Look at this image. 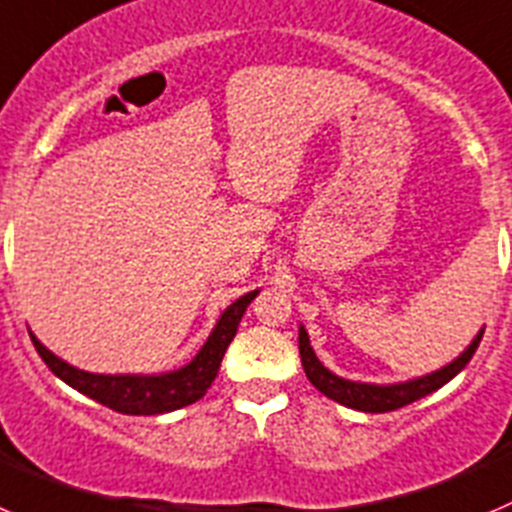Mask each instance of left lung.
I'll return each instance as SVG.
<instances>
[{"instance_id": "1", "label": "left lung", "mask_w": 512, "mask_h": 512, "mask_svg": "<svg viewBox=\"0 0 512 512\" xmlns=\"http://www.w3.org/2000/svg\"><path fill=\"white\" fill-rule=\"evenodd\" d=\"M482 334L474 336V342L459 354L454 362H449L441 370L431 372V375L416 377V380L408 382H395V385H370V382H352L344 380V377H336L334 372L326 370L324 365L319 362L316 352H313L311 342H308L306 329H298V349H301V362L303 370H306V377L311 380V385L316 390L326 395V398L336 400V403L347 405V408H354V411H365V413H388V411H398L403 405L416 403V400L426 398L428 393H434L439 390L441 385L451 380L454 375L467 367V362L472 359V354L477 352L482 342Z\"/></svg>"}]
</instances>
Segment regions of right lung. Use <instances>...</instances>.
<instances>
[{"label":"right lung","mask_w":512,"mask_h":512,"mask_svg":"<svg viewBox=\"0 0 512 512\" xmlns=\"http://www.w3.org/2000/svg\"><path fill=\"white\" fill-rule=\"evenodd\" d=\"M255 296L257 290H252L247 296L237 298L232 306H227L201 352L186 367L163 372V375H94V372L78 370V367L63 362L61 357H55L32 334L30 339L45 365L50 367V372L61 377L73 390L84 393L86 398L107 405L117 413H124V416H158V413L178 411L183 405H191L204 398L216 372H219L229 342L237 334L239 321H242Z\"/></svg>","instance_id":"obj_1"}]
</instances>
